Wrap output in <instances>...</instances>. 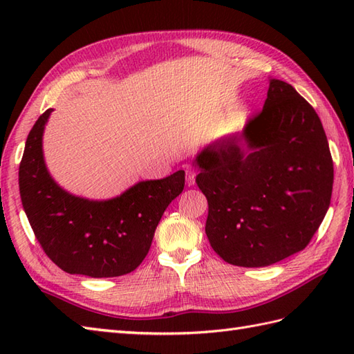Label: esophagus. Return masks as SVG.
<instances>
[{"instance_id": "34e87169", "label": "esophagus", "mask_w": 354, "mask_h": 354, "mask_svg": "<svg viewBox=\"0 0 354 354\" xmlns=\"http://www.w3.org/2000/svg\"><path fill=\"white\" fill-rule=\"evenodd\" d=\"M185 173H187V184L193 185L194 184V178H196V173H194V170L190 169V167L185 170Z\"/></svg>"}]
</instances>
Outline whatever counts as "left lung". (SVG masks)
I'll return each mask as SVG.
<instances>
[{"mask_svg":"<svg viewBox=\"0 0 354 354\" xmlns=\"http://www.w3.org/2000/svg\"><path fill=\"white\" fill-rule=\"evenodd\" d=\"M194 164L208 201L205 232L230 265L269 266L310 243L332 199L324 127L295 88L270 79L245 131L208 146Z\"/></svg>","mask_w":354,"mask_h":354,"instance_id":"obj_1","label":"left lung"}]
</instances>
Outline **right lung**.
Returning <instances> with one entry per match:
<instances>
[{
  "instance_id": "1",
  "label": "right lung",
  "mask_w": 354,
  "mask_h": 354,
  "mask_svg": "<svg viewBox=\"0 0 354 354\" xmlns=\"http://www.w3.org/2000/svg\"><path fill=\"white\" fill-rule=\"evenodd\" d=\"M50 112L36 120L19 164L21 201L36 240L68 274L103 278L132 272L147 255L165 208L183 193L185 171L138 183L109 201L73 196L44 164L42 132Z\"/></svg>"
}]
</instances>
